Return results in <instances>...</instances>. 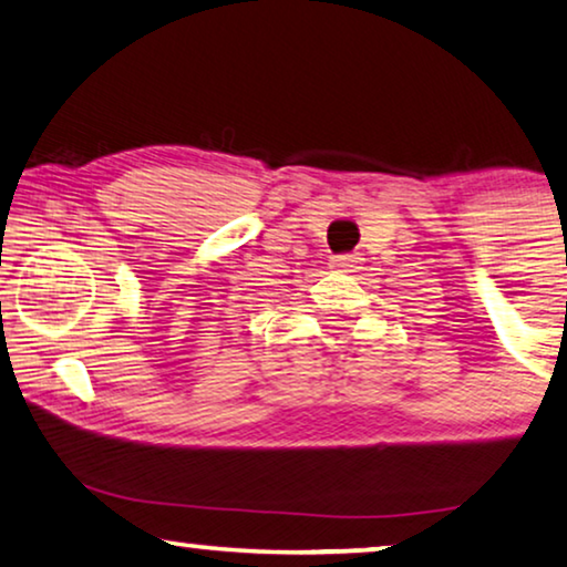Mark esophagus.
Here are the masks:
<instances>
[{"instance_id":"1","label":"esophagus","mask_w":567,"mask_h":567,"mask_svg":"<svg viewBox=\"0 0 567 567\" xmlns=\"http://www.w3.org/2000/svg\"><path fill=\"white\" fill-rule=\"evenodd\" d=\"M357 267H359L357 255H341L331 259V269H336V272H353Z\"/></svg>"}]
</instances>
